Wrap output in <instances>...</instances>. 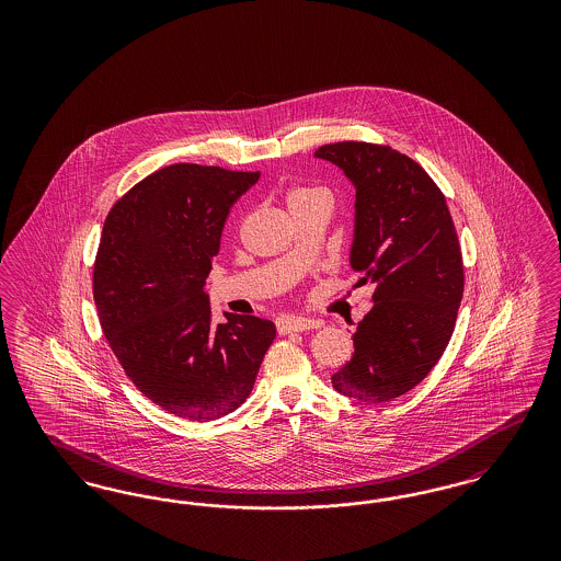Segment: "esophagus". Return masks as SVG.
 <instances>
[{"instance_id":"1","label":"esophagus","mask_w":561,"mask_h":561,"mask_svg":"<svg viewBox=\"0 0 561 561\" xmlns=\"http://www.w3.org/2000/svg\"><path fill=\"white\" fill-rule=\"evenodd\" d=\"M277 323V332L279 334H290V332H305V330H311V328H320V321L318 320H305V318H293V316H284Z\"/></svg>"}]
</instances>
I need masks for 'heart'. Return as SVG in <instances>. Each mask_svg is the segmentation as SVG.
I'll list each match as a JSON object with an SVG mask.
<instances>
[{
  "label": "heart",
  "instance_id": "obj_1",
  "mask_svg": "<svg viewBox=\"0 0 561 561\" xmlns=\"http://www.w3.org/2000/svg\"><path fill=\"white\" fill-rule=\"evenodd\" d=\"M318 193H328L325 188L320 187H298L293 188V193H290V202H296V199H302V197H311V195H318Z\"/></svg>",
  "mask_w": 561,
  "mask_h": 561
}]
</instances>
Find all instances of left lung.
Here are the masks:
<instances>
[{
	"label": "left lung",
	"mask_w": 561,
	"mask_h": 561,
	"mask_svg": "<svg viewBox=\"0 0 561 561\" xmlns=\"http://www.w3.org/2000/svg\"><path fill=\"white\" fill-rule=\"evenodd\" d=\"M316 158L343 168L355 185L351 267L374 286L355 353L332 387L368 403L396 400L433 370L453 336L465 290L453 216L427 172L389 145L343 140Z\"/></svg>",
	"instance_id": "8db88e82"
}]
</instances>
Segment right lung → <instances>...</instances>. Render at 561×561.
<instances>
[{
  "label": "right lung",
  "mask_w": 561,
  "mask_h": 561,
  "mask_svg": "<svg viewBox=\"0 0 561 561\" xmlns=\"http://www.w3.org/2000/svg\"><path fill=\"white\" fill-rule=\"evenodd\" d=\"M259 172L172 163L108 210L92 293L108 347L134 387L165 412L208 423L240 408L275 323L225 313L204 293L231 206Z\"/></svg>",
  "instance_id": "obj_1"
}]
</instances>
